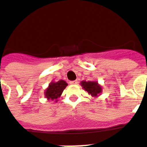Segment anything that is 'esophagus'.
Instances as JSON below:
<instances>
[{
    "label": "esophagus",
    "mask_w": 147,
    "mask_h": 147,
    "mask_svg": "<svg viewBox=\"0 0 147 147\" xmlns=\"http://www.w3.org/2000/svg\"><path fill=\"white\" fill-rule=\"evenodd\" d=\"M69 83L71 84V85H76V84L78 83V82L76 81H76H71L70 82H69Z\"/></svg>",
    "instance_id": "1"
}]
</instances>
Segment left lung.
<instances>
[{"label": "left lung", "mask_w": 147, "mask_h": 147, "mask_svg": "<svg viewBox=\"0 0 147 147\" xmlns=\"http://www.w3.org/2000/svg\"><path fill=\"white\" fill-rule=\"evenodd\" d=\"M80 84L82 87L92 97H97L102 92V87L98 85L97 82L82 81Z\"/></svg>", "instance_id": "obj_1"}]
</instances>
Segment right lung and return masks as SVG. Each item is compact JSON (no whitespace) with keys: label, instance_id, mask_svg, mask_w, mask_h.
Returning <instances> with one entry per match:
<instances>
[{"label":"right lung","instance_id":"1","mask_svg":"<svg viewBox=\"0 0 147 147\" xmlns=\"http://www.w3.org/2000/svg\"><path fill=\"white\" fill-rule=\"evenodd\" d=\"M67 86L68 84L64 80H59V82H51V83L49 84L48 88L45 92V96L48 98V100L51 99V100L57 102L58 98L61 96L62 92Z\"/></svg>","mask_w":147,"mask_h":147}]
</instances>
